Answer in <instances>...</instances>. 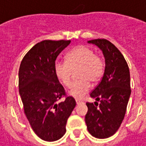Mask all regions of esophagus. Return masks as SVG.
Returning <instances> with one entry per match:
<instances>
[{"mask_svg":"<svg viewBox=\"0 0 146 146\" xmlns=\"http://www.w3.org/2000/svg\"><path fill=\"white\" fill-rule=\"evenodd\" d=\"M76 102H77V104L78 105V104H80V103H82V101L80 100V99H76Z\"/></svg>","mask_w":146,"mask_h":146,"instance_id":"1","label":"esophagus"}]
</instances>
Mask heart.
I'll return each mask as SVG.
<instances>
[{
	"mask_svg": "<svg viewBox=\"0 0 146 146\" xmlns=\"http://www.w3.org/2000/svg\"><path fill=\"white\" fill-rule=\"evenodd\" d=\"M78 68L80 70L78 78L80 80L73 82L68 92L70 96L78 99L82 98L89 92L90 82L99 81L104 73L105 63L92 48L79 45L68 53L66 61H57L54 64L56 76L65 87L71 85L73 71Z\"/></svg>",
	"mask_w": 146,
	"mask_h": 146,
	"instance_id": "b5f03b06",
	"label": "heart"
}]
</instances>
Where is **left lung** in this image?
I'll list each match as a JSON object with an SVG mask.
<instances>
[{
    "label": "left lung",
    "instance_id": "1",
    "mask_svg": "<svg viewBox=\"0 0 146 146\" xmlns=\"http://www.w3.org/2000/svg\"><path fill=\"white\" fill-rule=\"evenodd\" d=\"M88 43L102 50L106 66L102 80L90 93L97 102L86 103L85 121L92 136L105 139L117 131L124 119L131 92L130 70L124 56L109 40L97 39Z\"/></svg>",
    "mask_w": 146,
    "mask_h": 146
}]
</instances>
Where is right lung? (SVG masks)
Wrapping results in <instances>:
<instances>
[{"mask_svg":"<svg viewBox=\"0 0 146 146\" xmlns=\"http://www.w3.org/2000/svg\"><path fill=\"white\" fill-rule=\"evenodd\" d=\"M70 42H39L24 56L19 69V92L25 114L35 133L46 141H54L64 135L68 118L76 106L75 99L66 95L54 72L57 57Z\"/></svg>","mask_w":146,"mask_h":146,"instance_id":"obj_1","label":"right lung"}]
</instances>
